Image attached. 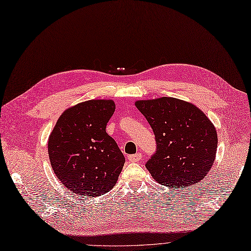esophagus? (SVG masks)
Wrapping results in <instances>:
<instances>
[{
  "mask_svg": "<svg viewBox=\"0 0 251 251\" xmlns=\"http://www.w3.org/2000/svg\"><path fill=\"white\" fill-rule=\"evenodd\" d=\"M128 159L132 161V163H139V161L142 159V154H141V153H136V154L129 155Z\"/></svg>",
  "mask_w": 251,
  "mask_h": 251,
  "instance_id": "1",
  "label": "esophagus"
}]
</instances>
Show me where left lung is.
Wrapping results in <instances>:
<instances>
[{
	"label": "left lung",
	"mask_w": 251,
	"mask_h": 251,
	"mask_svg": "<svg viewBox=\"0 0 251 251\" xmlns=\"http://www.w3.org/2000/svg\"><path fill=\"white\" fill-rule=\"evenodd\" d=\"M135 106L155 135L156 151L146 163L153 179L175 189L205 178L216 157L218 136L204 112L171 97L140 100Z\"/></svg>",
	"instance_id": "left-lung-1"
}]
</instances>
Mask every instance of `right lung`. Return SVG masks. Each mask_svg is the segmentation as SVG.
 <instances>
[{
  "mask_svg": "<svg viewBox=\"0 0 251 251\" xmlns=\"http://www.w3.org/2000/svg\"><path fill=\"white\" fill-rule=\"evenodd\" d=\"M116 109L112 100H90L63 111L48 142L53 171L72 194L86 198L110 191L125 157L106 125Z\"/></svg>",
  "mask_w": 251,
  "mask_h": 251,
  "instance_id": "1",
  "label": "right lung"
}]
</instances>
